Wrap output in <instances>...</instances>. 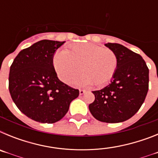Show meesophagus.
Listing matches in <instances>:
<instances>
[{
	"label": "esophagus",
	"mask_w": 158,
	"mask_h": 158,
	"mask_svg": "<svg viewBox=\"0 0 158 158\" xmlns=\"http://www.w3.org/2000/svg\"><path fill=\"white\" fill-rule=\"evenodd\" d=\"M85 90H84V89H80L79 90V94L80 95L85 94Z\"/></svg>",
	"instance_id": "1"
}]
</instances>
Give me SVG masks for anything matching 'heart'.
I'll list each match as a JSON object with an SVG mask.
<instances>
[{
	"label": "heart",
	"mask_w": 158,
	"mask_h": 158,
	"mask_svg": "<svg viewBox=\"0 0 158 158\" xmlns=\"http://www.w3.org/2000/svg\"><path fill=\"white\" fill-rule=\"evenodd\" d=\"M118 63L114 51L93 44H79L69 51L56 54L54 66L60 80L66 84L74 81L81 74L79 83L101 87L107 85L115 74Z\"/></svg>",
	"instance_id": "obj_1"
}]
</instances>
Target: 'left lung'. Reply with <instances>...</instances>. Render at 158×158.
Listing matches in <instances>:
<instances>
[{"mask_svg": "<svg viewBox=\"0 0 158 158\" xmlns=\"http://www.w3.org/2000/svg\"><path fill=\"white\" fill-rule=\"evenodd\" d=\"M116 53L118 63L111 83L93 91L89 111L97 120L115 123L127 120L139 111L149 89V69L142 56L118 43H107Z\"/></svg>", "mask_w": 158, "mask_h": 158, "instance_id": "1", "label": "left lung"}]
</instances>
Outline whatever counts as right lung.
Instances as JSON below:
<instances>
[{
    "label": "right lung",
    "mask_w": 158,
    "mask_h": 158,
    "mask_svg": "<svg viewBox=\"0 0 158 158\" xmlns=\"http://www.w3.org/2000/svg\"><path fill=\"white\" fill-rule=\"evenodd\" d=\"M65 41L43 40L22 50L9 71L8 89L19 111L36 122L62 119L79 90L58 79L53 65L55 52Z\"/></svg>",
    "instance_id": "add662e5"
}]
</instances>
